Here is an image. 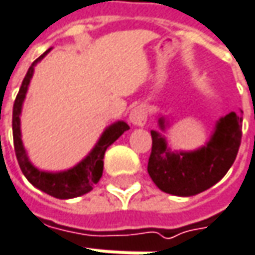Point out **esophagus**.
Wrapping results in <instances>:
<instances>
[{"instance_id": "34e87169", "label": "esophagus", "mask_w": 255, "mask_h": 255, "mask_svg": "<svg viewBox=\"0 0 255 255\" xmlns=\"http://www.w3.org/2000/svg\"><path fill=\"white\" fill-rule=\"evenodd\" d=\"M129 121L134 126H144L147 122V109L144 105H139L136 108H133L129 115Z\"/></svg>"}]
</instances>
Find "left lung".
Masks as SVG:
<instances>
[{
    "label": "left lung",
    "mask_w": 255,
    "mask_h": 255,
    "mask_svg": "<svg viewBox=\"0 0 255 255\" xmlns=\"http://www.w3.org/2000/svg\"><path fill=\"white\" fill-rule=\"evenodd\" d=\"M164 128L163 119L159 121ZM243 118L234 112L221 118L210 142L196 152L173 153L160 133L152 130L147 171L154 184L174 196H194L220 181L234 163L243 136Z\"/></svg>",
    "instance_id": "1"
}]
</instances>
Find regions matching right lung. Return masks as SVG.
Masks as SVG:
<instances>
[{
    "mask_svg": "<svg viewBox=\"0 0 255 255\" xmlns=\"http://www.w3.org/2000/svg\"><path fill=\"white\" fill-rule=\"evenodd\" d=\"M51 49L44 52L29 66L24 81H22V85L19 88V92L15 98L14 109H12V136H14L15 156H16V160H18V164L24 173V176L36 189L45 191L46 194L54 196L56 199H72V197H78V196H82L85 193L91 191L93 184H96L99 181V179L102 177L103 156H105L106 149L119 136H122L123 132H126L129 129V125L125 122H118L109 126L103 132L102 137L99 139L98 144L93 147L92 152L89 153V156H86L82 162L69 170L61 171V173H46V171H41L34 167L28 160L24 146H22L21 129H19V115H21V108H22V102L25 99V93L28 91V85L32 78V74H34V66Z\"/></svg>",
    "mask_w": 255,
    "mask_h": 255,
    "instance_id": "add662e5",
    "label": "right lung"
}]
</instances>
